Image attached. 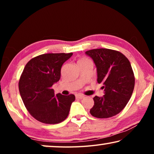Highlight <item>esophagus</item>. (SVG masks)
Returning <instances> with one entry per match:
<instances>
[{
    "label": "esophagus",
    "mask_w": 154,
    "mask_h": 154,
    "mask_svg": "<svg viewBox=\"0 0 154 154\" xmlns=\"http://www.w3.org/2000/svg\"><path fill=\"white\" fill-rule=\"evenodd\" d=\"M75 97H76V98H78V99H83V98L85 97V96L83 95V94H76Z\"/></svg>",
    "instance_id": "1"
}]
</instances>
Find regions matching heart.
I'll use <instances>...</instances> for the list:
<instances>
[{"mask_svg":"<svg viewBox=\"0 0 154 154\" xmlns=\"http://www.w3.org/2000/svg\"><path fill=\"white\" fill-rule=\"evenodd\" d=\"M87 60V59H84V58L80 59V60H79V61H78V62H81V61H83V60Z\"/></svg>","mask_w":154,"mask_h":154,"instance_id":"obj_1","label":"heart"}]
</instances>
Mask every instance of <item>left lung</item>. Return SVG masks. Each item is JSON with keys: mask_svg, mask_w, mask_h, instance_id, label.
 I'll list each match as a JSON object with an SVG mask.
<instances>
[{"mask_svg": "<svg viewBox=\"0 0 154 154\" xmlns=\"http://www.w3.org/2000/svg\"><path fill=\"white\" fill-rule=\"evenodd\" d=\"M97 66V82L102 83L105 94L95 96L90 113L98 119H107L119 113L131 97L134 75L128 59L117 50L100 48L85 52Z\"/></svg>", "mask_w": 154, "mask_h": 154, "instance_id": "1", "label": "left lung"}]
</instances>
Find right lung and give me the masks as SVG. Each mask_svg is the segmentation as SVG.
Wrapping results in <instances>:
<instances>
[{
  "mask_svg": "<svg viewBox=\"0 0 154 154\" xmlns=\"http://www.w3.org/2000/svg\"><path fill=\"white\" fill-rule=\"evenodd\" d=\"M73 53H48L35 57L25 66L19 90L29 113L37 121L57 124L68 116L74 94H54L52 86L60 81L61 68Z\"/></svg>",
  "mask_w": 154,
  "mask_h": 154,
  "instance_id": "add662e5",
  "label": "right lung"
}]
</instances>
